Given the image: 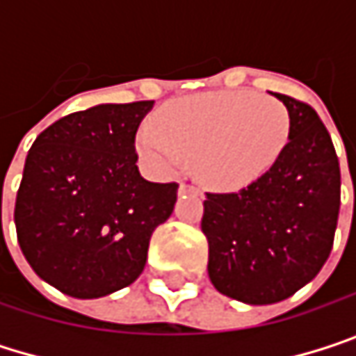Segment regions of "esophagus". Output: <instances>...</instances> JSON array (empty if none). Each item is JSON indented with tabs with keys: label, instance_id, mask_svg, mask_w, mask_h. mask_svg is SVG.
<instances>
[{
	"label": "esophagus",
	"instance_id": "obj_1",
	"mask_svg": "<svg viewBox=\"0 0 356 356\" xmlns=\"http://www.w3.org/2000/svg\"><path fill=\"white\" fill-rule=\"evenodd\" d=\"M183 193H193V195H197V193H200V189H197V187H193V185L181 183V185H179V195H183Z\"/></svg>",
	"mask_w": 356,
	"mask_h": 356
}]
</instances>
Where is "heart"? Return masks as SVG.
<instances>
[{"instance_id": "heart-1", "label": "heart", "mask_w": 356, "mask_h": 356, "mask_svg": "<svg viewBox=\"0 0 356 356\" xmlns=\"http://www.w3.org/2000/svg\"><path fill=\"white\" fill-rule=\"evenodd\" d=\"M291 131L282 101L255 92H204L171 101L152 127L140 129V156L161 175H175L189 159L208 187L233 191L270 171Z\"/></svg>"}]
</instances>
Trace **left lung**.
<instances>
[{"mask_svg":"<svg viewBox=\"0 0 356 356\" xmlns=\"http://www.w3.org/2000/svg\"><path fill=\"white\" fill-rule=\"evenodd\" d=\"M291 117L276 163L235 193H206L202 233L214 289L248 305L289 299L325 264L340 210V165L318 113L274 95Z\"/></svg>","mask_w":356,"mask_h":356,"instance_id":"left-lung-1","label":"left lung"}]
</instances>
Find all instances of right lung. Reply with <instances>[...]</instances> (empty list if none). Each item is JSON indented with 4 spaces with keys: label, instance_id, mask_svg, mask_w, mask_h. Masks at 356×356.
<instances>
[{
    "label": "right lung",
    "instance_id": "add662e5",
    "mask_svg": "<svg viewBox=\"0 0 356 356\" xmlns=\"http://www.w3.org/2000/svg\"><path fill=\"white\" fill-rule=\"evenodd\" d=\"M154 101L97 105L61 117L29 150L16 195L18 243L38 278L76 299L129 286L177 183L140 175L136 131Z\"/></svg>",
    "mask_w": 356,
    "mask_h": 356
}]
</instances>
